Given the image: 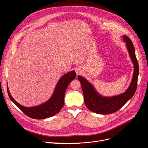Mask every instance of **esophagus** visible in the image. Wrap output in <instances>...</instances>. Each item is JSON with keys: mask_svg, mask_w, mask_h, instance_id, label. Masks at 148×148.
I'll return each mask as SVG.
<instances>
[{"mask_svg": "<svg viewBox=\"0 0 148 148\" xmlns=\"http://www.w3.org/2000/svg\"><path fill=\"white\" fill-rule=\"evenodd\" d=\"M76 74H77V75H78V74H80L81 73V72H82V70H81V69H79V68H78V69H76Z\"/></svg>", "mask_w": 148, "mask_h": 148, "instance_id": "34e87169", "label": "esophagus"}]
</instances>
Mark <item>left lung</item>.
<instances>
[{
    "label": "left lung",
    "instance_id": "8db88e82",
    "mask_svg": "<svg viewBox=\"0 0 148 148\" xmlns=\"http://www.w3.org/2000/svg\"><path fill=\"white\" fill-rule=\"evenodd\" d=\"M122 37L134 67L131 82L123 93L112 97L102 96L97 91L94 86L87 79L78 75V79L82 86L84 101L87 108L98 114H110L118 111L134 96L136 90L139 66L135 56V49L128 37L125 35Z\"/></svg>",
    "mask_w": 148,
    "mask_h": 148
}]
</instances>
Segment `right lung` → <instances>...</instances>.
Listing matches in <instances>:
<instances>
[{"mask_svg":"<svg viewBox=\"0 0 148 148\" xmlns=\"http://www.w3.org/2000/svg\"><path fill=\"white\" fill-rule=\"evenodd\" d=\"M75 77L74 71H70L62 75L57 82L50 98L35 107H26L18 103L13 98L7 86L8 93L11 101L27 116L36 119H46L54 116L61 110L64 103V95L67 88Z\"/></svg>","mask_w":148,"mask_h":148,"instance_id":"1","label":"right lung"}]
</instances>
